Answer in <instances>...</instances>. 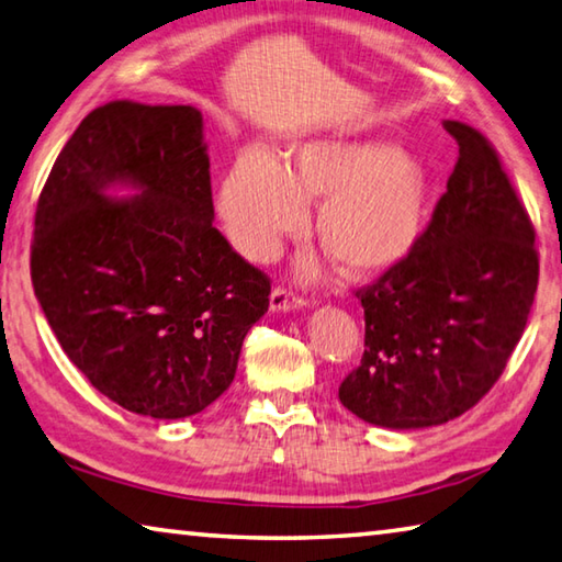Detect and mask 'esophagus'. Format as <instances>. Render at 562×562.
<instances>
[{
  "label": "esophagus",
  "mask_w": 562,
  "mask_h": 562,
  "mask_svg": "<svg viewBox=\"0 0 562 562\" xmlns=\"http://www.w3.org/2000/svg\"><path fill=\"white\" fill-rule=\"evenodd\" d=\"M304 302L300 294H294L284 288H274L270 294V310L272 312H290V310H302Z\"/></svg>",
  "instance_id": "obj_1"
}]
</instances>
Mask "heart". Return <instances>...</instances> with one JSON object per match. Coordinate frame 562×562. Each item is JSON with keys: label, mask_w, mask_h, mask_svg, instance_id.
Listing matches in <instances>:
<instances>
[{"label": "heart", "mask_w": 562, "mask_h": 562, "mask_svg": "<svg viewBox=\"0 0 562 562\" xmlns=\"http://www.w3.org/2000/svg\"><path fill=\"white\" fill-rule=\"evenodd\" d=\"M429 176L386 140H310L282 166L247 150L225 176L217 211L231 243L245 258L268 262L284 237L315 215L319 243L355 278H374L414 252L429 211Z\"/></svg>", "instance_id": "heart-1"}]
</instances>
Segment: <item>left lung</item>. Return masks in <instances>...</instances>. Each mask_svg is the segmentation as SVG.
<instances>
[{"mask_svg": "<svg viewBox=\"0 0 562 562\" xmlns=\"http://www.w3.org/2000/svg\"><path fill=\"white\" fill-rule=\"evenodd\" d=\"M459 160L414 252L359 290L364 355L339 386L361 422L426 429L469 412L506 369L538 290L536 231L498 154L443 121Z\"/></svg>", "mask_w": 562, "mask_h": 562, "instance_id": "8db88e82", "label": "left lung"}]
</instances>
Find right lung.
I'll list each match as a JSON object with an SVG mask.
<instances>
[{"label":"right lung","instance_id":"obj_1","mask_svg":"<svg viewBox=\"0 0 562 562\" xmlns=\"http://www.w3.org/2000/svg\"><path fill=\"white\" fill-rule=\"evenodd\" d=\"M133 187L131 199L110 190ZM193 106L111 101L66 140L34 215L32 284L81 374L133 414H201L233 384L270 280L213 227Z\"/></svg>","mask_w":562,"mask_h":562}]
</instances>
